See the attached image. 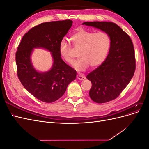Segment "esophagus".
I'll list each match as a JSON object with an SVG mask.
<instances>
[{"label":"esophagus","mask_w":149,"mask_h":149,"mask_svg":"<svg viewBox=\"0 0 149 149\" xmlns=\"http://www.w3.org/2000/svg\"><path fill=\"white\" fill-rule=\"evenodd\" d=\"M76 77H77V79H78L79 80H84L86 79L85 76H84L83 75H80V74H78Z\"/></svg>","instance_id":"34e87169"}]
</instances>
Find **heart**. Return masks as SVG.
Instances as JSON below:
<instances>
[{
	"mask_svg": "<svg viewBox=\"0 0 149 149\" xmlns=\"http://www.w3.org/2000/svg\"><path fill=\"white\" fill-rule=\"evenodd\" d=\"M73 46L79 49L78 57L74 67L78 71H83L88 68H96L104 61L111 46V38L104 31H93L79 29L70 37ZM60 55L68 64H73L74 58L71 48L65 41H62L59 47Z\"/></svg>",
	"mask_w": 149,
	"mask_h": 149,
	"instance_id": "heart-1",
	"label": "heart"
}]
</instances>
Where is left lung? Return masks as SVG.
<instances>
[{"instance_id": "obj_1", "label": "left lung", "mask_w": 149, "mask_h": 149, "mask_svg": "<svg viewBox=\"0 0 149 149\" xmlns=\"http://www.w3.org/2000/svg\"><path fill=\"white\" fill-rule=\"evenodd\" d=\"M83 25L100 29L111 38L106 60L86 76L92 83L89 96L97 103L114 100L127 86L134 74L136 58L132 40L120 26L112 22H84Z\"/></svg>"}]
</instances>
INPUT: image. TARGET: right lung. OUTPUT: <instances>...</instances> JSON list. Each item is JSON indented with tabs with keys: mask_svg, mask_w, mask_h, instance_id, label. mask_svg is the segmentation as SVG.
<instances>
[{
	"mask_svg": "<svg viewBox=\"0 0 149 149\" xmlns=\"http://www.w3.org/2000/svg\"><path fill=\"white\" fill-rule=\"evenodd\" d=\"M73 21L65 20L42 23L26 33L17 48L15 60L17 75L24 87L40 101L53 102L65 93L76 71L61 58L60 44L71 27ZM41 47L51 52L52 68L46 72L35 70L31 61L33 48Z\"/></svg>",
	"mask_w": 149,
	"mask_h": 149,
	"instance_id": "add662e5",
	"label": "right lung"
}]
</instances>
